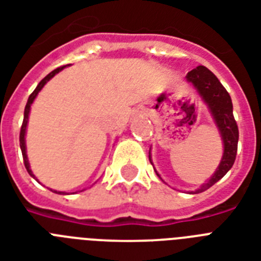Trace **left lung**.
Segmentation results:
<instances>
[{
    "instance_id": "left-lung-1",
    "label": "left lung",
    "mask_w": 261,
    "mask_h": 261,
    "mask_svg": "<svg viewBox=\"0 0 261 261\" xmlns=\"http://www.w3.org/2000/svg\"><path fill=\"white\" fill-rule=\"evenodd\" d=\"M186 80L192 83V86L196 88L197 92L202 97V100L207 105L224 142V155H222L219 169L212 175L211 179L196 192L201 193L220 181L230 170V167L233 166L237 154L239 127L233 116L232 99L213 72L209 71L204 65H198L196 69L188 72Z\"/></svg>"
}]
</instances>
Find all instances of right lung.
I'll use <instances>...</instances> for the list:
<instances>
[{"instance_id": "right-lung-1", "label": "right lung", "mask_w": 261, "mask_h": 261, "mask_svg": "<svg viewBox=\"0 0 261 261\" xmlns=\"http://www.w3.org/2000/svg\"><path fill=\"white\" fill-rule=\"evenodd\" d=\"M64 68V67H60V68H56L55 71H52L50 73H48V75L44 77V79L41 80V82L39 83V86L36 87V90L33 91L31 94V96H29V99H28V103L27 106H25V111H24V120H22V126H21V131H20V147H21V151H22V158H24V165L25 167H27L28 173L35 178V175L32 174V170L31 167H29V162H28V156H27V149H25V131H27V124H28V116H29V110H31V105L33 103V100H35V97L37 96V94L40 92V90H41L42 87L45 86V83L48 82L49 79H52L55 75H56L57 72H60L61 69ZM55 193H61V192H56V190H54Z\"/></svg>"}]
</instances>
